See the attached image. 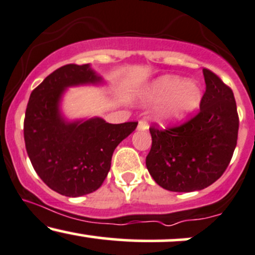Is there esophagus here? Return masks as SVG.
<instances>
[{
	"mask_svg": "<svg viewBox=\"0 0 255 255\" xmlns=\"http://www.w3.org/2000/svg\"><path fill=\"white\" fill-rule=\"evenodd\" d=\"M148 128V124L145 121V120H140L139 125H137V129L139 130H146Z\"/></svg>",
	"mask_w": 255,
	"mask_h": 255,
	"instance_id": "1",
	"label": "esophagus"
}]
</instances>
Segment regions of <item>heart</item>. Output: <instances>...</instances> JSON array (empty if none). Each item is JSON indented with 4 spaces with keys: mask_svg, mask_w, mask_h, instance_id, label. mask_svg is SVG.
Instances as JSON below:
<instances>
[{
    "mask_svg": "<svg viewBox=\"0 0 255 255\" xmlns=\"http://www.w3.org/2000/svg\"><path fill=\"white\" fill-rule=\"evenodd\" d=\"M202 89L195 82H186L176 76L158 79L148 91L153 102L165 101L158 112L161 121L176 122L185 119L198 108L202 101Z\"/></svg>",
    "mask_w": 255,
    "mask_h": 255,
    "instance_id": "b5f03b06",
    "label": "heart"
}]
</instances>
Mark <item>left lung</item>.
<instances>
[{"mask_svg":"<svg viewBox=\"0 0 255 255\" xmlns=\"http://www.w3.org/2000/svg\"><path fill=\"white\" fill-rule=\"evenodd\" d=\"M205 93L199 112L179 126L149 127L151 151L146 166L168 191L191 192L216 182L232 160L238 142L239 115L233 90L203 69Z\"/></svg>","mask_w":255,"mask_h":255,"instance_id":"8db88e82","label":"left lung"}]
</instances>
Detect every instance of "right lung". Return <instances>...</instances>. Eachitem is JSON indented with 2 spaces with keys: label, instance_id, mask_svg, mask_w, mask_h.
Returning <instances> with one entry per match:
<instances>
[{
  "label": "right lung",
  "instance_id": "1",
  "mask_svg": "<svg viewBox=\"0 0 255 255\" xmlns=\"http://www.w3.org/2000/svg\"><path fill=\"white\" fill-rule=\"evenodd\" d=\"M89 64H67L48 75L30 94L23 121L27 154L48 188L67 197L90 194L102 185L116 146L137 122L112 125L102 119L66 122L59 101L65 88L98 83Z\"/></svg>",
  "mask_w": 255,
  "mask_h": 255
}]
</instances>
